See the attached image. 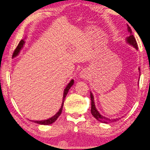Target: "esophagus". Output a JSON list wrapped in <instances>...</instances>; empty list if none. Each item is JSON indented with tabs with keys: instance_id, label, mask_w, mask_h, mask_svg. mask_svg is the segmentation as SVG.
<instances>
[{
	"instance_id": "obj_1",
	"label": "esophagus",
	"mask_w": 150,
	"mask_h": 150,
	"mask_svg": "<svg viewBox=\"0 0 150 150\" xmlns=\"http://www.w3.org/2000/svg\"><path fill=\"white\" fill-rule=\"evenodd\" d=\"M87 72L86 71H81V73H80V76L81 78H83V79H85V78H86L87 77Z\"/></svg>"
}]
</instances>
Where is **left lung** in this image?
<instances>
[{
  "label": "left lung",
  "mask_w": 150,
  "mask_h": 150,
  "mask_svg": "<svg viewBox=\"0 0 150 150\" xmlns=\"http://www.w3.org/2000/svg\"><path fill=\"white\" fill-rule=\"evenodd\" d=\"M127 28H128V32L130 33V35L126 38V41L128 44L132 45L134 48H136V49L137 50L138 49L137 44V42H136V38H134V35H132V30H131V28H130V27L129 25H127ZM139 70L140 71L139 68ZM91 112L92 115H93V117L96 119H97L98 121L103 122V123H105V124H108V123H112V122H117V120H119V119H120V118L110 119V118H106L104 116H103V115H101L100 113H99V112L97 110L96 108L94 100V96H93V94L91 93Z\"/></svg>",
  "instance_id": "left-lung-1"
}]
</instances>
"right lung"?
Segmentation results:
<instances>
[{
    "mask_svg": "<svg viewBox=\"0 0 150 150\" xmlns=\"http://www.w3.org/2000/svg\"><path fill=\"white\" fill-rule=\"evenodd\" d=\"M25 44V41L23 40H21L20 43L18 44V46L16 47V49L14 50V51L13 52V57H15L16 56H17L19 53H20L21 49L23 47V45ZM74 83V80H71V81L69 82V83L67 85V86L65 88L64 90V93H63V102H62V105H61V108L59 109V110L56 113V114H55L54 115L53 117H52L51 118H50L49 119H47V120H32L33 122L36 123V124H40V125H49L52 124L53 122H54L57 118L59 117V115H61V112H62V110H63V104H64V99L66 98V96L67 95L69 89H70V87L73 86V84Z\"/></svg>",
    "mask_w": 150,
    "mask_h": 150,
    "instance_id": "add662e5",
    "label": "right lung"
}]
</instances>
